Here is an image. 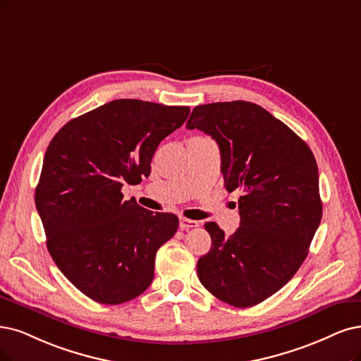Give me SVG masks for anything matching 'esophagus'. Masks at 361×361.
<instances>
[{"mask_svg":"<svg viewBox=\"0 0 361 361\" xmlns=\"http://www.w3.org/2000/svg\"><path fill=\"white\" fill-rule=\"evenodd\" d=\"M199 223L196 220H190V219H185V217H180V229L181 231H189L193 228H197Z\"/></svg>","mask_w":361,"mask_h":361,"instance_id":"34e87169","label":"esophagus"}]
</instances>
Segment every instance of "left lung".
<instances>
[{"label":"left lung","mask_w":361,"mask_h":361,"mask_svg":"<svg viewBox=\"0 0 361 361\" xmlns=\"http://www.w3.org/2000/svg\"><path fill=\"white\" fill-rule=\"evenodd\" d=\"M188 129L217 141L226 189L241 192L233 235L205 223L211 250L197 260L199 281L236 308L255 306L284 287L308 256L323 216L315 157L281 120L247 101L197 105Z\"/></svg>","instance_id":"left-lung-1"}]
</instances>
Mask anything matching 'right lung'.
Wrapping results in <instances>:
<instances>
[{
  "label": "right lung",
  "mask_w": 361,
  "mask_h": 361,
  "mask_svg": "<svg viewBox=\"0 0 361 361\" xmlns=\"http://www.w3.org/2000/svg\"><path fill=\"white\" fill-rule=\"evenodd\" d=\"M189 106L116 99L62 126L50 141L35 207L61 272L92 300L135 299L154 276L157 250L178 217L123 201V184L150 176L153 154Z\"/></svg>",
  "instance_id": "obj_1"
}]
</instances>
